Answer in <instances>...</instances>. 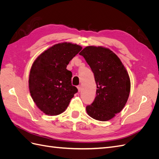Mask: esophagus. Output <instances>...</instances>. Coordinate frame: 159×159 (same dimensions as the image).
Masks as SVG:
<instances>
[{"label":"esophagus","instance_id":"obj_1","mask_svg":"<svg viewBox=\"0 0 159 159\" xmlns=\"http://www.w3.org/2000/svg\"><path fill=\"white\" fill-rule=\"evenodd\" d=\"M77 88H78V91H79V92H80L81 90V85H78V87H77Z\"/></svg>","mask_w":159,"mask_h":159}]
</instances>
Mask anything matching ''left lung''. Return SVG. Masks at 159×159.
Instances as JSON below:
<instances>
[{
	"label": "left lung",
	"mask_w": 159,
	"mask_h": 159,
	"mask_svg": "<svg viewBox=\"0 0 159 159\" xmlns=\"http://www.w3.org/2000/svg\"><path fill=\"white\" fill-rule=\"evenodd\" d=\"M83 56L94 74L97 84L96 97L86 107L89 116L100 121L113 118L125 105L131 90L128 72L121 60L107 48L89 46Z\"/></svg>",
	"instance_id": "left-lung-1"
}]
</instances>
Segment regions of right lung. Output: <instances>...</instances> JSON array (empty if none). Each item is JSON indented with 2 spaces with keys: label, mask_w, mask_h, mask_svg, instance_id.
<instances>
[{
  "label": "right lung",
  "mask_w": 159,
  "mask_h": 159,
  "mask_svg": "<svg viewBox=\"0 0 159 159\" xmlns=\"http://www.w3.org/2000/svg\"><path fill=\"white\" fill-rule=\"evenodd\" d=\"M81 49L76 44L59 43L41 53L33 62L28 87L34 102L46 115L54 116L64 112L78 92L71 85L72 73L66 68Z\"/></svg>",
  "instance_id": "add662e5"
}]
</instances>
